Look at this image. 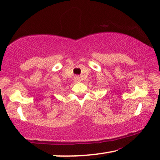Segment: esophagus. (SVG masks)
<instances>
[{
    "instance_id": "obj_1",
    "label": "esophagus",
    "mask_w": 160,
    "mask_h": 160,
    "mask_svg": "<svg viewBox=\"0 0 160 160\" xmlns=\"http://www.w3.org/2000/svg\"><path fill=\"white\" fill-rule=\"evenodd\" d=\"M75 81L76 82H79V77H78V76H76L75 77Z\"/></svg>"
}]
</instances>
